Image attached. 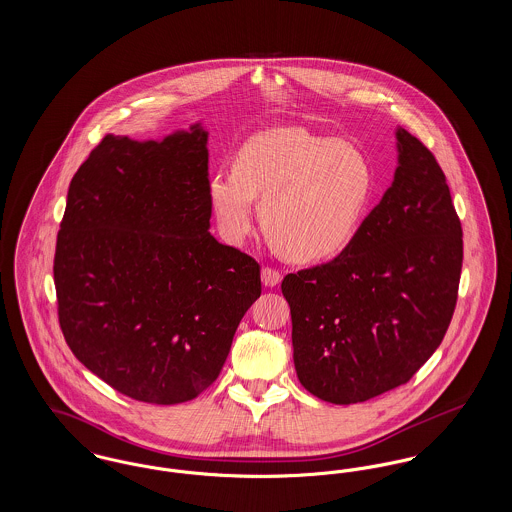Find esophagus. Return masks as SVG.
<instances>
[{
	"label": "esophagus",
	"mask_w": 512,
	"mask_h": 512,
	"mask_svg": "<svg viewBox=\"0 0 512 512\" xmlns=\"http://www.w3.org/2000/svg\"><path fill=\"white\" fill-rule=\"evenodd\" d=\"M261 280H263V284L267 288H274V286H278L282 282V274L276 268L263 267V270H261Z\"/></svg>",
	"instance_id": "1"
}]
</instances>
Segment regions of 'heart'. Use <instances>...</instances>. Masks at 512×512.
Returning <instances> with one entry per match:
<instances>
[{
    "label": "heart",
    "instance_id": "obj_1",
    "mask_svg": "<svg viewBox=\"0 0 512 512\" xmlns=\"http://www.w3.org/2000/svg\"><path fill=\"white\" fill-rule=\"evenodd\" d=\"M372 195L370 161L359 147L305 128L253 136L234 169L209 180V201L224 238L240 244L261 222L282 255L299 263L328 259L355 238Z\"/></svg>",
    "mask_w": 512,
    "mask_h": 512
}]
</instances>
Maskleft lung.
Instances as JSON below:
<instances>
[{
    "label": "left lung",
    "instance_id": "obj_1",
    "mask_svg": "<svg viewBox=\"0 0 512 512\" xmlns=\"http://www.w3.org/2000/svg\"><path fill=\"white\" fill-rule=\"evenodd\" d=\"M399 165L382 201L336 259L288 274L301 386L334 405L407 384L457 305L463 228L432 151L397 128Z\"/></svg>",
    "mask_w": 512,
    "mask_h": 512
}]
</instances>
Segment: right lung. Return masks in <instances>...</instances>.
<instances>
[{"mask_svg": "<svg viewBox=\"0 0 512 512\" xmlns=\"http://www.w3.org/2000/svg\"><path fill=\"white\" fill-rule=\"evenodd\" d=\"M201 124L163 140L107 134L71 180L57 313L74 357L136 401L176 405L220 374L261 295L259 263L211 236Z\"/></svg>", "mask_w": 512, "mask_h": 512, "instance_id": "1", "label": "right lung"}]
</instances>
